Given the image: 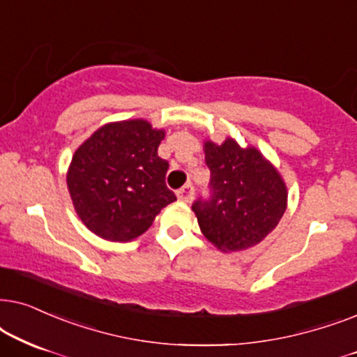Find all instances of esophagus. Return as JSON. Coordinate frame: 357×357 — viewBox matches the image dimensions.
<instances>
[{
	"label": "esophagus",
	"mask_w": 357,
	"mask_h": 357,
	"mask_svg": "<svg viewBox=\"0 0 357 357\" xmlns=\"http://www.w3.org/2000/svg\"><path fill=\"white\" fill-rule=\"evenodd\" d=\"M178 199L181 202H191L194 199V186L192 184H186L178 191Z\"/></svg>",
	"instance_id": "1"
}]
</instances>
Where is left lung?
<instances>
[{
  "label": "left lung",
  "instance_id": "8db88e82",
  "mask_svg": "<svg viewBox=\"0 0 357 357\" xmlns=\"http://www.w3.org/2000/svg\"><path fill=\"white\" fill-rule=\"evenodd\" d=\"M211 169L208 197L192 204L206 238L222 251H240L258 245L286 212L287 189L281 174L253 146L235 140L222 145L206 142Z\"/></svg>",
  "mask_w": 357,
  "mask_h": 357
}]
</instances>
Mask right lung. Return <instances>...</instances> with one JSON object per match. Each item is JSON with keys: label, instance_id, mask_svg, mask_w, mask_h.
Masks as SVG:
<instances>
[{"label": "right lung", "instance_id": "right-lung-1", "mask_svg": "<svg viewBox=\"0 0 357 357\" xmlns=\"http://www.w3.org/2000/svg\"><path fill=\"white\" fill-rule=\"evenodd\" d=\"M163 137L135 119L107 123L75 151L66 183L76 213L93 234L130 241L176 201L165 181L169 163L158 156Z\"/></svg>", "mask_w": 357, "mask_h": 357}]
</instances>
